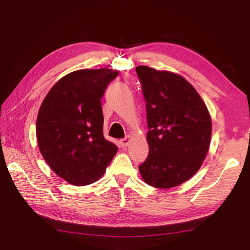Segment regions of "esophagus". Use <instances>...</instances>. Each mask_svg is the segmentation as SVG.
<instances>
[{"label":"esophagus","mask_w":250,"mask_h":250,"mask_svg":"<svg viewBox=\"0 0 250 250\" xmlns=\"http://www.w3.org/2000/svg\"><path fill=\"white\" fill-rule=\"evenodd\" d=\"M130 141H131V137H126V138H125V139H121V140H120L121 146H126V145H129Z\"/></svg>","instance_id":"34e87169"}]
</instances>
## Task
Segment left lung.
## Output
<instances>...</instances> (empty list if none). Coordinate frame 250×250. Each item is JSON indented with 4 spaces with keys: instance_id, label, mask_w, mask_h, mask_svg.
Segmentation results:
<instances>
[{
    "instance_id": "obj_1",
    "label": "left lung",
    "mask_w": 250,
    "mask_h": 250,
    "mask_svg": "<svg viewBox=\"0 0 250 250\" xmlns=\"http://www.w3.org/2000/svg\"><path fill=\"white\" fill-rule=\"evenodd\" d=\"M146 102L148 156L139 166L155 188L177 187L200 169L210 147L212 121L196 88L183 76L135 67Z\"/></svg>"
}]
</instances>
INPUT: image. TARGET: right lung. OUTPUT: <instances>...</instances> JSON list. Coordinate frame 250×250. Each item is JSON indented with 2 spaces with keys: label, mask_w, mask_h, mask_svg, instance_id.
Masks as SVG:
<instances>
[{
  "label": "right lung",
  "mask_w": 250,
  "mask_h": 250,
  "mask_svg": "<svg viewBox=\"0 0 250 250\" xmlns=\"http://www.w3.org/2000/svg\"><path fill=\"white\" fill-rule=\"evenodd\" d=\"M117 75L111 69L71 72L52 86L40 106L36 125L40 153L71 185L97 181L118 151L104 138L101 102Z\"/></svg>",
  "instance_id": "obj_1"
}]
</instances>
